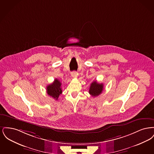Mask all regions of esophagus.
I'll return each mask as SVG.
<instances>
[{"instance_id":"1","label":"esophagus","mask_w":154,"mask_h":154,"mask_svg":"<svg viewBox=\"0 0 154 154\" xmlns=\"http://www.w3.org/2000/svg\"><path fill=\"white\" fill-rule=\"evenodd\" d=\"M71 75H72V77L75 78L77 76V73L75 72H71Z\"/></svg>"}]
</instances>
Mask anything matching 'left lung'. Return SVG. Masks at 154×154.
I'll list each match as a JSON object with an SVG mask.
<instances>
[{
  "mask_svg": "<svg viewBox=\"0 0 154 154\" xmlns=\"http://www.w3.org/2000/svg\"><path fill=\"white\" fill-rule=\"evenodd\" d=\"M103 90V84H99L97 82V81H95L91 84L89 90V93L92 96L96 97L101 94Z\"/></svg>",
  "mask_w": 154,
  "mask_h": 154,
  "instance_id": "1",
  "label": "left lung"
}]
</instances>
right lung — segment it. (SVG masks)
Listing matches in <instances>:
<instances>
[{"mask_svg": "<svg viewBox=\"0 0 154 154\" xmlns=\"http://www.w3.org/2000/svg\"><path fill=\"white\" fill-rule=\"evenodd\" d=\"M61 85L62 84L59 80L57 79H55L52 84L47 87V92L48 95L57 100L59 96L62 93Z\"/></svg>", "mask_w": 154, "mask_h": 154, "instance_id": "right-lung-1", "label": "right lung"}]
</instances>
